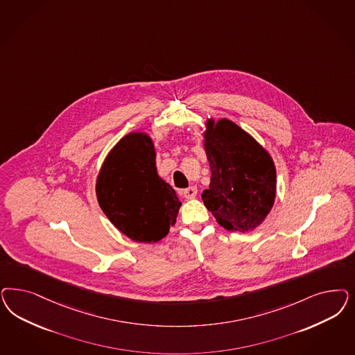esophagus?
<instances>
[{
	"mask_svg": "<svg viewBox=\"0 0 355 355\" xmlns=\"http://www.w3.org/2000/svg\"><path fill=\"white\" fill-rule=\"evenodd\" d=\"M183 195L185 198H195L197 195V188L196 187H189L187 189H184Z\"/></svg>",
	"mask_w": 355,
	"mask_h": 355,
	"instance_id": "esophagus-1",
	"label": "esophagus"
}]
</instances>
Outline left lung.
<instances>
[{
	"instance_id": "obj_1",
	"label": "left lung",
	"mask_w": 355,
	"mask_h": 355,
	"mask_svg": "<svg viewBox=\"0 0 355 355\" xmlns=\"http://www.w3.org/2000/svg\"><path fill=\"white\" fill-rule=\"evenodd\" d=\"M204 146L211 178L202 201L218 223L247 232L263 222L275 204V162L241 126L220 119L206 121Z\"/></svg>"
}]
</instances>
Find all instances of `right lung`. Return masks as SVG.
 Segmentation results:
<instances>
[{"label": "right lung", "instance_id": "obj_1", "mask_svg": "<svg viewBox=\"0 0 355 355\" xmlns=\"http://www.w3.org/2000/svg\"><path fill=\"white\" fill-rule=\"evenodd\" d=\"M104 214L132 241L155 243L175 225L182 202L158 176L155 149L145 133H129L110 151L96 179Z\"/></svg>", "mask_w": 355, "mask_h": 355}]
</instances>
